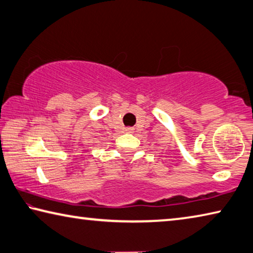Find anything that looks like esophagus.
I'll return each mask as SVG.
<instances>
[{"instance_id": "obj_1", "label": "esophagus", "mask_w": 253, "mask_h": 253, "mask_svg": "<svg viewBox=\"0 0 253 253\" xmlns=\"http://www.w3.org/2000/svg\"><path fill=\"white\" fill-rule=\"evenodd\" d=\"M125 132H127V134H131V132H134V128L127 127V128H125Z\"/></svg>"}]
</instances>
